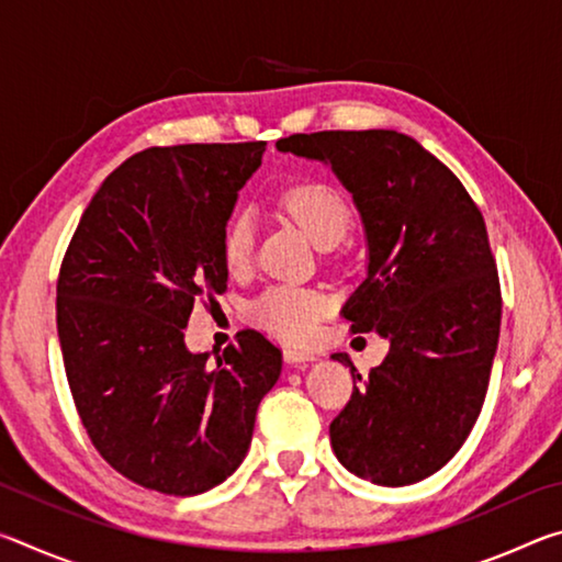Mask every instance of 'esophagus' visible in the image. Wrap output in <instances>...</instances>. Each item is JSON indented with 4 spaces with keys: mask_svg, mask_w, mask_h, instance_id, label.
<instances>
[{
    "mask_svg": "<svg viewBox=\"0 0 562 562\" xmlns=\"http://www.w3.org/2000/svg\"><path fill=\"white\" fill-rule=\"evenodd\" d=\"M282 355H284V361H288V364H294V367H302V364H307V361L315 359V355H310V351H300L294 347H284Z\"/></svg>",
    "mask_w": 562,
    "mask_h": 562,
    "instance_id": "obj_1",
    "label": "esophagus"
}]
</instances>
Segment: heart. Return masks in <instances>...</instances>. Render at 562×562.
I'll return each mask as SVG.
<instances>
[{
	"label": "heart",
	"instance_id": "heart-1",
	"mask_svg": "<svg viewBox=\"0 0 562 562\" xmlns=\"http://www.w3.org/2000/svg\"><path fill=\"white\" fill-rule=\"evenodd\" d=\"M278 203L322 247L337 245L351 227L347 198L329 183L300 178L278 190ZM255 223L247 211H235L221 233V258L231 272H243L252 260ZM331 300L307 284H272L250 302V319L284 341H307Z\"/></svg>",
	"mask_w": 562,
	"mask_h": 562
}]
</instances>
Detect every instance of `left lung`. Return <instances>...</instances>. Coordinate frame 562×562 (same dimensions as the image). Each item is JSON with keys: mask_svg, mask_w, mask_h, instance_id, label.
Wrapping results in <instances>:
<instances>
[{"mask_svg": "<svg viewBox=\"0 0 562 562\" xmlns=\"http://www.w3.org/2000/svg\"><path fill=\"white\" fill-rule=\"evenodd\" d=\"M280 150L331 166L367 231V280L341 307L389 355L355 379L329 424L339 463L379 486H408L449 463L488 392L501 282L486 221L449 168L396 131L292 133Z\"/></svg>", "mask_w": 562, "mask_h": 562, "instance_id": "left-lung-1", "label": "left lung"}]
</instances>
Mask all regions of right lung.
Instances as JSON below:
<instances>
[{
    "instance_id": "right-lung-1",
    "label": "right lung",
    "mask_w": 562,
    "mask_h": 562,
    "mask_svg": "<svg viewBox=\"0 0 562 562\" xmlns=\"http://www.w3.org/2000/svg\"><path fill=\"white\" fill-rule=\"evenodd\" d=\"M265 140L146 148L91 198L56 280L66 379L111 469L198 496L243 463L282 351L258 329L211 361L183 341L193 304L227 290L221 233Z\"/></svg>"
}]
</instances>
